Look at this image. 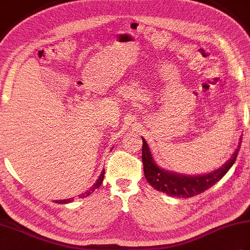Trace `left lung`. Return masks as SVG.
<instances>
[{"label":"left lung","mask_w":250,"mask_h":250,"mask_svg":"<svg viewBox=\"0 0 250 250\" xmlns=\"http://www.w3.org/2000/svg\"><path fill=\"white\" fill-rule=\"evenodd\" d=\"M142 160L144 164V175L147 182L156 190L161 191L169 196L185 199L204 192L207 189L213 187L216 183H218L234 164L242 143L241 137L236 150L233 152L232 157L224 166L210 173L194 176V175H185L168 171V169L158 166L146 140L144 137H142Z\"/></svg>","instance_id":"left-lung-1"}]
</instances>
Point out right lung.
I'll list each match as a JSON object with an SVG mask.
<instances>
[{"instance_id":"right-lung-1","label":"right lung","mask_w":250,"mask_h":250,"mask_svg":"<svg viewBox=\"0 0 250 250\" xmlns=\"http://www.w3.org/2000/svg\"><path fill=\"white\" fill-rule=\"evenodd\" d=\"M104 173H105V171L103 169V171L101 172L99 178L97 179V182L94 183V185L92 186V187H90V188L86 191V192H83V193H82L81 195H78V196H79V199H82V198H87V196H89L90 194H91L95 189H98V188L100 187L101 184L103 183ZM73 201H74V199L72 198V199H66V200H57L56 202H57V203H59V204H66V203H71V202H73Z\"/></svg>"}]
</instances>
